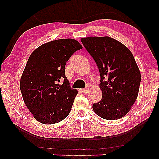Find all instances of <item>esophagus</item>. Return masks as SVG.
Returning a JSON list of instances; mask_svg holds the SVG:
<instances>
[{"label":"esophagus","instance_id":"34e87169","mask_svg":"<svg viewBox=\"0 0 159 159\" xmlns=\"http://www.w3.org/2000/svg\"><path fill=\"white\" fill-rule=\"evenodd\" d=\"M88 88H84V89H82V93H87L88 92Z\"/></svg>","mask_w":159,"mask_h":159}]
</instances>
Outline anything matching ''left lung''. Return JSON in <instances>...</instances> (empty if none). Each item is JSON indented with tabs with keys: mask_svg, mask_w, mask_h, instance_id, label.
Segmentation results:
<instances>
[{
	"mask_svg": "<svg viewBox=\"0 0 159 159\" xmlns=\"http://www.w3.org/2000/svg\"><path fill=\"white\" fill-rule=\"evenodd\" d=\"M81 41L99 69L102 98L93 105L98 116L107 120L129 112L138 97L140 72L131 51L109 37H89Z\"/></svg>",
	"mask_w": 159,
	"mask_h": 159,
	"instance_id": "obj_1",
	"label": "left lung"
}]
</instances>
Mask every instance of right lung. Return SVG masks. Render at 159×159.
I'll return each instance as SVG.
<instances>
[{
    "mask_svg": "<svg viewBox=\"0 0 159 159\" xmlns=\"http://www.w3.org/2000/svg\"><path fill=\"white\" fill-rule=\"evenodd\" d=\"M82 48L74 39H61L40 45L30 55L21 77L20 90L36 120L51 125L69 114L77 90L69 85L65 66L73 53Z\"/></svg>",
    "mask_w": 159,
    "mask_h": 159,
    "instance_id": "obj_1",
    "label": "right lung"
}]
</instances>
